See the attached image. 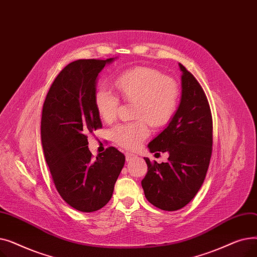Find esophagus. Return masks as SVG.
I'll return each instance as SVG.
<instances>
[{
	"instance_id": "obj_1",
	"label": "esophagus",
	"mask_w": 257,
	"mask_h": 257,
	"mask_svg": "<svg viewBox=\"0 0 257 257\" xmlns=\"http://www.w3.org/2000/svg\"><path fill=\"white\" fill-rule=\"evenodd\" d=\"M138 158V155H136V154H133V153H126V160L127 161H131V160H133V159H137Z\"/></svg>"
}]
</instances>
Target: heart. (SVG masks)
<instances>
[{
    "instance_id": "heart-1",
    "label": "heart",
    "mask_w": 257,
    "mask_h": 257,
    "mask_svg": "<svg viewBox=\"0 0 257 257\" xmlns=\"http://www.w3.org/2000/svg\"><path fill=\"white\" fill-rule=\"evenodd\" d=\"M114 84L125 100L137 102L134 116L142 118L132 123L119 124L111 130V139L125 149L137 148L149 137L151 126L166 125L177 108L179 88L171 78L164 77L149 67H134L120 73ZM94 106L100 117L111 123L115 119L119 100L109 89L100 86L94 91Z\"/></svg>"
}]
</instances>
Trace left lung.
Instances as JSON below:
<instances>
[{
	"label": "left lung",
	"instance_id": "left-lung-1",
	"mask_svg": "<svg viewBox=\"0 0 257 257\" xmlns=\"http://www.w3.org/2000/svg\"><path fill=\"white\" fill-rule=\"evenodd\" d=\"M181 99L168 126L148 148L168 152L167 163H150L142 180L147 200L155 207L175 211L190 203L203 183L212 151V118L205 93L196 78L179 63Z\"/></svg>",
	"mask_w": 257,
	"mask_h": 257
}]
</instances>
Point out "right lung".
Listing matches in <instances>:
<instances>
[{
    "label": "right lung",
    "mask_w": 257,
    "mask_h": 257,
    "mask_svg": "<svg viewBox=\"0 0 257 257\" xmlns=\"http://www.w3.org/2000/svg\"><path fill=\"white\" fill-rule=\"evenodd\" d=\"M116 58L69 63L54 80L43 107L42 144L54 184L67 204L82 212L109 202L125 164V155L113 147L92 158L86 137L102 127L93 96L99 74Z\"/></svg>",
    "instance_id": "add662e5"
}]
</instances>
